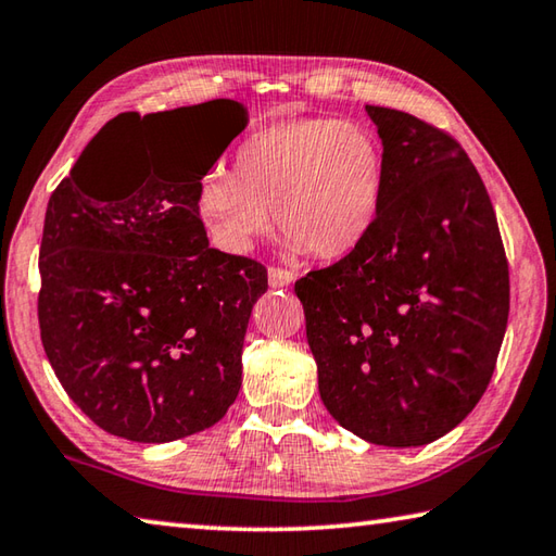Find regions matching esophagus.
<instances>
[{"label":"esophagus","instance_id":"obj_1","mask_svg":"<svg viewBox=\"0 0 556 556\" xmlns=\"http://www.w3.org/2000/svg\"><path fill=\"white\" fill-rule=\"evenodd\" d=\"M267 277H269V287H275V289L289 287L291 281H294V275H291V271H287V269H281V267H269Z\"/></svg>","mask_w":556,"mask_h":556}]
</instances>
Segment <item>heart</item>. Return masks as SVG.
<instances>
[{
	"mask_svg": "<svg viewBox=\"0 0 556 556\" xmlns=\"http://www.w3.org/2000/svg\"><path fill=\"white\" fill-rule=\"evenodd\" d=\"M384 162L368 127L333 117L267 125L235 154V174L203 176L195 208L215 242L248 252L271 228L291 250L336 260L368 235L382 201Z\"/></svg>",
	"mask_w": 556,
	"mask_h": 556,
	"instance_id": "b5f03b06",
	"label": "heart"
}]
</instances>
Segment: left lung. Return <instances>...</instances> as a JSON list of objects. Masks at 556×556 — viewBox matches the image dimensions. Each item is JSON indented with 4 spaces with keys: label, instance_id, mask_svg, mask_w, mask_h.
<instances>
[{
    "label": "left lung",
    "instance_id": "1",
    "mask_svg": "<svg viewBox=\"0 0 556 556\" xmlns=\"http://www.w3.org/2000/svg\"><path fill=\"white\" fill-rule=\"evenodd\" d=\"M365 112L382 139L380 211L294 291L331 417L370 444L425 446L483 397L510 277L491 195L456 139L409 112Z\"/></svg>",
    "mask_w": 556,
    "mask_h": 556
}]
</instances>
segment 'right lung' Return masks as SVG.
<instances>
[{"mask_svg":"<svg viewBox=\"0 0 556 556\" xmlns=\"http://www.w3.org/2000/svg\"><path fill=\"white\" fill-rule=\"evenodd\" d=\"M156 114L208 128L204 162L192 164L194 143H149L142 117L125 112L53 191L39 252V326L55 378L100 429L139 444L225 417L252 306L267 291V269L211 248L195 208L248 108L211 100ZM135 167L140 178L129 179Z\"/></svg>","mask_w":556,"mask_h":556,"instance_id":"right-lung-1","label":"right lung"}]
</instances>
